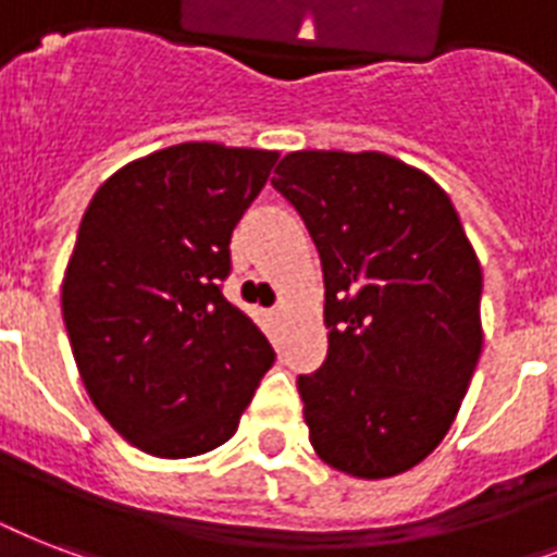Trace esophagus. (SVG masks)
I'll return each mask as SVG.
<instances>
[{
    "label": "esophagus",
    "mask_w": 557,
    "mask_h": 557,
    "mask_svg": "<svg viewBox=\"0 0 557 557\" xmlns=\"http://www.w3.org/2000/svg\"><path fill=\"white\" fill-rule=\"evenodd\" d=\"M271 314H274V318H280V314H283V306H274V309H271Z\"/></svg>",
    "instance_id": "1"
}]
</instances>
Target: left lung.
Listing matches in <instances>:
<instances>
[{
	"label": "left lung",
	"mask_w": 557,
	"mask_h": 557,
	"mask_svg": "<svg viewBox=\"0 0 557 557\" xmlns=\"http://www.w3.org/2000/svg\"><path fill=\"white\" fill-rule=\"evenodd\" d=\"M271 185L323 265L330 349L297 375L326 466L381 480L422 462L483 349V271L448 193L381 152H288Z\"/></svg>",
	"instance_id": "1"
}]
</instances>
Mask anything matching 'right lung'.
Wrapping results in <instances>:
<instances>
[{
    "instance_id": "right-lung-1",
    "label": "right lung",
    "mask_w": 557,
    "mask_h": 557,
    "mask_svg": "<svg viewBox=\"0 0 557 557\" xmlns=\"http://www.w3.org/2000/svg\"><path fill=\"white\" fill-rule=\"evenodd\" d=\"M277 152L176 144L107 178L63 280L74 361L103 419L135 448L182 459L219 448L274 349L222 295L231 234Z\"/></svg>"
}]
</instances>
